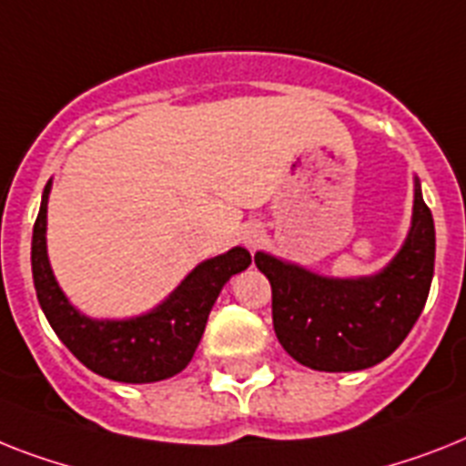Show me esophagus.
I'll return each instance as SVG.
<instances>
[{"label":"esophagus","instance_id":"34e87169","mask_svg":"<svg viewBox=\"0 0 466 466\" xmlns=\"http://www.w3.org/2000/svg\"><path fill=\"white\" fill-rule=\"evenodd\" d=\"M242 242H245L249 249L259 248L261 242H264V228H261L259 224H249L248 228L242 230Z\"/></svg>","mask_w":466,"mask_h":466}]
</instances>
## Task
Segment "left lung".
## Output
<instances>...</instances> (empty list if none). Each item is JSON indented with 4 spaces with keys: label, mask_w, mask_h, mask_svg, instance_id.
I'll list each match as a JSON object with an SVG mask.
<instances>
[{
    "label": "left lung",
    "mask_w": 466,
    "mask_h": 466,
    "mask_svg": "<svg viewBox=\"0 0 466 466\" xmlns=\"http://www.w3.org/2000/svg\"><path fill=\"white\" fill-rule=\"evenodd\" d=\"M436 228L414 180L412 228L376 276L329 279L257 252L271 283V314L288 355L317 371H360L383 362L417 324L433 279Z\"/></svg>",
    "instance_id": "1"
}]
</instances>
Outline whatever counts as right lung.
Wrapping results in <instances>:
<instances>
[{"instance_id": "add662e5", "label": "right lung", "mask_w": 466, "mask_h": 466, "mask_svg": "<svg viewBox=\"0 0 466 466\" xmlns=\"http://www.w3.org/2000/svg\"><path fill=\"white\" fill-rule=\"evenodd\" d=\"M42 192L40 214L33 226V280L40 307L59 340L90 371L121 383H155L187 367L205 333L209 311L233 274L249 267V252L233 248L202 261L159 307L123 321H97L80 314L61 293L47 257V198Z\"/></svg>"}]
</instances>
